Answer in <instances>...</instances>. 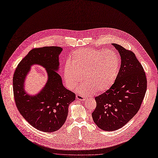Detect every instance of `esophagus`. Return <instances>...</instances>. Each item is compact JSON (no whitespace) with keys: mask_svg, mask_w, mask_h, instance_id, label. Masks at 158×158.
<instances>
[{"mask_svg":"<svg viewBox=\"0 0 158 158\" xmlns=\"http://www.w3.org/2000/svg\"><path fill=\"white\" fill-rule=\"evenodd\" d=\"M76 98L77 99L81 100V101H83L85 99V96H84L83 95H81V94H77Z\"/></svg>","mask_w":158,"mask_h":158,"instance_id":"obj_1","label":"esophagus"}]
</instances>
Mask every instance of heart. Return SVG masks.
Here are the masks:
<instances>
[{"mask_svg": "<svg viewBox=\"0 0 158 158\" xmlns=\"http://www.w3.org/2000/svg\"><path fill=\"white\" fill-rule=\"evenodd\" d=\"M120 61L112 50L92 48L75 52L64 70V77L68 88L73 89L82 81L85 83L77 90L81 94L105 92L110 88L118 78Z\"/></svg>", "mask_w": 158, "mask_h": 158, "instance_id": "b5f03b06", "label": "heart"}]
</instances>
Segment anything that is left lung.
Returning a JSON list of instances; mask_svg holds the SVG:
<instances>
[{"mask_svg": "<svg viewBox=\"0 0 158 158\" xmlns=\"http://www.w3.org/2000/svg\"><path fill=\"white\" fill-rule=\"evenodd\" d=\"M112 45L121 59L118 76L109 90L95 98L97 106L92 114L96 125L106 131L118 130L133 118L147 86L145 72L134 52L119 44Z\"/></svg>", "mask_w": 158, "mask_h": 158, "instance_id": "8db88e82", "label": "left lung"}]
</instances>
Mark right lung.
<instances>
[{"mask_svg":"<svg viewBox=\"0 0 158 158\" xmlns=\"http://www.w3.org/2000/svg\"><path fill=\"white\" fill-rule=\"evenodd\" d=\"M62 50L59 46L33 48L19 63L13 74V95L18 110L32 127L42 132H55L62 127L66 120L68 106L75 99V94L64 87L57 72ZM33 64L46 68L49 79L42 91L31 96L25 93L23 84Z\"/></svg>","mask_w":158,"mask_h":158,"instance_id":"obj_1","label":"right lung"}]
</instances>
